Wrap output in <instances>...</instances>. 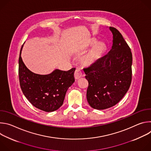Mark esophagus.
I'll use <instances>...</instances> for the list:
<instances>
[{"label":"esophagus","mask_w":151,"mask_h":151,"mask_svg":"<svg viewBox=\"0 0 151 151\" xmlns=\"http://www.w3.org/2000/svg\"><path fill=\"white\" fill-rule=\"evenodd\" d=\"M74 75H75V79H78L80 78H81L82 76V72L81 70L79 69H76Z\"/></svg>","instance_id":"obj_1"}]
</instances>
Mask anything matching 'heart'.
I'll use <instances>...</instances> for the list:
<instances>
[{
  "label": "heart",
  "mask_w": 151,
  "mask_h": 151,
  "mask_svg": "<svg viewBox=\"0 0 151 151\" xmlns=\"http://www.w3.org/2000/svg\"><path fill=\"white\" fill-rule=\"evenodd\" d=\"M97 43V41L94 40L92 42V45H94ZM105 50V45L103 43H100L95 47H94L90 52H89L83 58V62L85 64H91L94 63L96 60L100 58L103 53Z\"/></svg>",
  "instance_id": "b5f03b06"
}]
</instances>
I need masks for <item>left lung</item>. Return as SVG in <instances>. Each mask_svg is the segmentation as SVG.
<instances>
[{
    "mask_svg": "<svg viewBox=\"0 0 151 151\" xmlns=\"http://www.w3.org/2000/svg\"><path fill=\"white\" fill-rule=\"evenodd\" d=\"M113 45L110 51L83 71L88 81L87 99L95 109L103 110L117 104L130 87L132 53L121 33L110 27Z\"/></svg>",
    "mask_w": 151,
    "mask_h": 151,
    "instance_id": "obj_1",
    "label": "left lung"
}]
</instances>
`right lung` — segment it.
Returning a JSON list of instances; mask_svg holds the SVG:
<instances>
[{
    "label": "right lung",
    "mask_w": 151,
    "mask_h": 151,
    "mask_svg": "<svg viewBox=\"0 0 151 151\" xmlns=\"http://www.w3.org/2000/svg\"><path fill=\"white\" fill-rule=\"evenodd\" d=\"M19 57L18 75L21 90L27 100L36 108L50 112L62 106L68 89L75 82V68L68 71L55 69L48 75H39L27 68Z\"/></svg>",
    "instance_id": "1"
}]
</instances>
